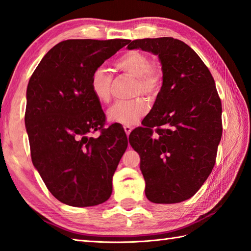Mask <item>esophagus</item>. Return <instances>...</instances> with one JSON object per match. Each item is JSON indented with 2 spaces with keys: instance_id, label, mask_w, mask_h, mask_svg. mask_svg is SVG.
I'll return each instance as SVG.
<instances>
[{
  "instance_id": "34e87169",
  "label": "esophagus",
  "mask_w": 251,
  "mask_h": 251,
  "mask_svg": "<svg viewBox=\"0 0 251 251\" xmlns=\"http://www.w3.org/2000/svg\"><path fill=\"white\" fill-rule=\"evenodd\" d=\"M131 129H133V128H131V126H128V125L124 126V130H125V133H126L127 136H129V134L131 133Z\"/></svg>"
}]
</instances>
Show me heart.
<instances>
[{
	"label": "heart",
	"mask_w": 251,
	"mask_h": 251,
	"mask_svg": "<svg viewBox=\"0 0 251 251\" xmlns=\"http://www.w3.org/2000/svg\"><path fill=\"white\" fill-rule=\"evenodd\" d=\"M118 69L136 78L135 94L143 93L148 98H154L162 84V71L152 65L149 54L139 50H130L115 61ZM112 76L104 67L95 68L91 75L90 88L100 102L107 103L111 100ZM149 111V104L143 98L130 101H117L108 108V121L122 125H135L143 120Z\"/></svg>",
	"instance_id": "b5f03b06"
}]
</instances>
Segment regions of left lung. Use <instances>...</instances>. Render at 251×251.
Here are the masks:
<instances>
[{"label":"left lung","instance_id":"1","mask_svg":"<svg viewBox=\"0 0 251 251\" xmlns=\"http://www.w3.org/2000/svg\"><path fill=\"white\" fill-rule=\"evenodd\" d=\"M127 48L157 54L162 70V86L144 127L129 135L146 197L152 203H180L198 192L215 165L223 130L215 82L198 53L179 39H136Z\"/></svg>","mask_w":251,"mask_h":251}]
</instances>
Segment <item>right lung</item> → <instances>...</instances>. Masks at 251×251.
Segmentation results:
<instances>
[{
	"label": "right lung",
	"mask_w": 251,
	"mask_h": 251,
	"mask_svg": "<svg viewBox=\"0 0 251 251\" xmlns=\"http://www.w3.org/2000/svg\"><path fill=\"white\" fill-rule=\"evenodd\" d=\"M128 39H69L45 54L26 92L25 125L36 170L54 198L70 206H94L112 194V179L128 145L90 88L91 75ZM97 130V139L88 134Z\"/></svg>",
	"instance_id": "right-lung-1"
}]
</instances>
